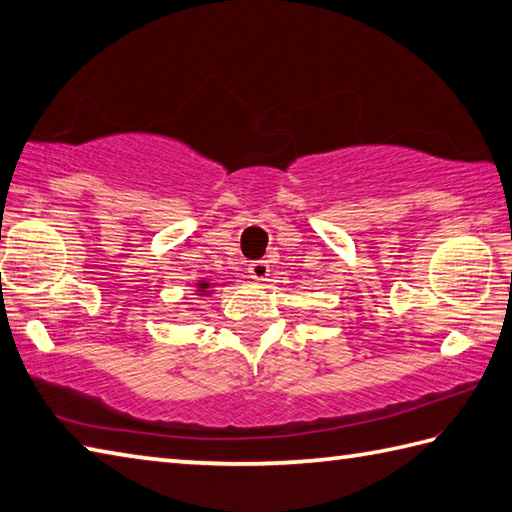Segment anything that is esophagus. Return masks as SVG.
Wrapping results in <instances>:
<instances>
[{"label": "esophagus", "instance_id": "obj_1", "mask_svg": "<svg viewBox=\"0 0 512 512\" xmlns=\"http://www.w3.org/2000/svg\"><path fill=\"white\" fill-rule=\"evenodd\" d=\"M248 273L255 279V282H264L270 273V266H268V262H264V259H255V262L248 264Z\"/></svg>", "mask_w": 512, "mask_h": 512}]
</instances>
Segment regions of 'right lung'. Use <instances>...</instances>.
Returning a JSON list of instances; mask_svg holds the SVG:
<instances>
[{
	"instance_id": "obj_1",
	"label": "right lung",
	"mask_w": 512,
	"mask_h": 512,
	"mask_svg": "<svg viewBox=\"0 0 512 512\" xmlns=\"http://www.w3.org/2000/svg\"><path fill=\"white\" fill-rule=\"evenodd\" d=\"M199 286V293H204L206 295V288H208V284H197Z\"/></svg>"
}]
</instances>
